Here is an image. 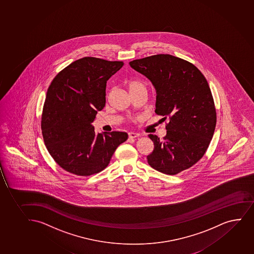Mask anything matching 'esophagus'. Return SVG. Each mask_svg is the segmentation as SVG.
<instances>
[{
	"instance_id": "esophagus-1",
	"label": "esophagus",
	"mask_w": 254,
	"mask_h": 254,
	"mask_svg": "<svg viewBox=\"0 0 254 254\" xmlns=\"http://www.w3.org/2000/svg\"><path fill=\"white\" fill-rule=\"evenodd\" d=\"M140 136V134L138 133H134V132H129L128 133V137L129 138H137Z\"/></svg>"
}]
</instances>
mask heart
Masks as SVG:
<instances>
[{
	"label": "heart",
	"mask_w": 254,
	"mask_h": 254,
	"mask_svg": "<svg viewBox=\"0 0 254 254\" xmlns=\"http://www.w3.org/2000/svg\"><path fill=\"white\" fill-rule=\"evenodd\" d=\"M128 91L131 93L134 91H140V90H146V85L145 82L140 79H132L128 82Z\"/></svg>",
	"instance_id": "1"
}]
</instances>
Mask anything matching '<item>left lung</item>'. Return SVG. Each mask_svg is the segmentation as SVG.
Wrapping results in <instances>:
<instances>
[{
    "label": "left lung",
    "instance_id": "1",
    "mask_svg": "<svg viewBox=\"0 0 254 254\" xmlns=\"http://www.w3.org/2000/svg\"><path fill=\"white\" fill-rule=\"evenodd\" d=\"M152 82L158 115L169 118L163 140L148 136L154 149L146 158L159 172L174 175L189 169L207 151L216 126V110L209 85L201 71L184 59L158 54L129 62Z\"/></svg>",
    "mask_w": 254,
    "mask_h": 254
}]
</instances>
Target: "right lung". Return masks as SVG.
<instances>
[{
    "label": "right lung",
    "mask_w": 254,
    "mask_h": 254,
    "mask_svg": "<svg viewBox=\"0 0 254 254\" xmlns=\"http://www.w3.org/2000/svg\"><path fill=\"white\" fill-rule=\"evenodd\" d=\"M124 63L85 57L58 73L45 100L41 129L53 159L67 172L88 176L108 166L126 132H95L91 125L105 107L107 81Z\"/></svg>",
    "instance_id": "obj_1"
}]
</instances>
